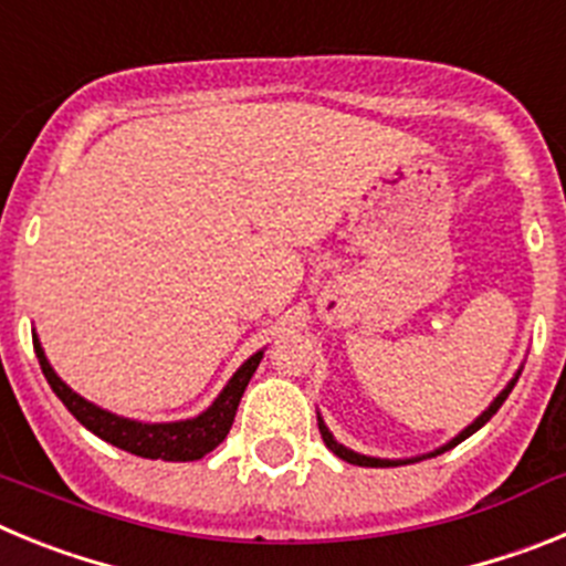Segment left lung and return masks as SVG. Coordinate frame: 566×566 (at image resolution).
<instances>
[{"mask_svg": "<svg viewBox=\"0 0 566 566\" xmlns=\"http://www.w3.org/2000/svg\"><path fill=\"white\" fill-rule=\"evenodd\" d=\"M518 377H522V368H518V371L513 374V379H510V382L504 385L502 391H499V397L493 399V402H490L488 408H484V411L479 413V417L473 419V422H470L468 428H464V431H459L457 437L451 439V442H444L442 448H437V451H431V453H422V457H411V459H379V457H365V453L352 451V448H345L343 442H337V439H334V433L328 431V424L323 422V417H319V411H317V428H319V433H323V442H326L328 451H332L334 457H339V459H343V462H348V464H359V468H399V464L422 462V459H431V457H439V453H444V451H451V448H457L459 442H464V439H468L470 433H476L479 428H482V424L488 422V419L493 417V413H496L499 408H502V402H504V399H507V394L513 391V385L518 382Z\"/></svg>", "mask_w": 566, "mask_h": 566, "instance_id": "obj_1", "label": "left lung"}]
</instances>
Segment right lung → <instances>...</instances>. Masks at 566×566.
<instances>
[{"instance_id": "obj_1", "label": "right lung", "mask_w": 566, "mask_h": 566, "mask_svg": "<svg viewBox=\"0 0 566 566\" xmlns=\"http://www.w3.org/2000/svg\"><path fill=\"white\" fill-rule=\"evenodd\" d=\"M33 348H36L39 365H42V374L50 382V388H53V394L62 399L64 408H67L87 431H93L98 439L115 444V448H122V451L135 453V457L164 459V462H195V459H203L209 451H214V448L227 439L229 428H232L234 422V413H238L240 397H243L249 379H252V374L258 371L260 359H263V348L254 352L252 357L229 377V382L223 385V391L212 399V405H209L207 411H201L198 417L175 419V422H142V419L118 417V413L107 411V408H98L96 402H90L82 394L73 391V388L53 371L50 359L44 357V348L42 343H39L36 332H33Z\"/></svg>"}]
</instances>
